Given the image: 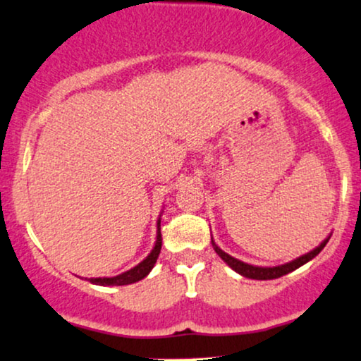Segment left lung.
Listing matches in <instances>:
<instances>
[{"label":"left lung","mask_w":361,"mask_h":361,"mask_svg":"<svg viewBox=\"0 0 361 361\" xmlns=\"http://www.w3.org/2000/svg\"><path fill=\"white\" fill-rule=\"evenodd\" d=\"M328 240H330V236L325 238L322 241L320 245L317 246V248L312 250V252L302 255V257H298L296 259H291L290 263H285V264H278V267H255V264H248L245 262H240V259H236L231 257V255H228L223 252V250L214 243L213 238H212V245H213V250L218 253V257H220L223 262H225L228 267L233 268L236 273H240L241 276H246V278H252V280H273V278H280L283 275H288L296 268L303 267L305 263H308L310 259H313L317 257L318 253L322 252L323 248H325V245L328 243Z\"/></svg>","instance_id":"left-lung-1"}]
</instances>
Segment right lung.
<instances>
[{"label":"right lung","instance_id":"1","mask_svg":"<svg viewBox=\"0 0 361 361\" xmlns=\"http://www.w3.org/2000/svg\"><path fill=\"white\" fill-rule=\"evenodd\" d=\"M159 216H161V214H159ZM159 226H161V218H158L157 221V241H154L153 250L149 252V255L143 259V262L136 264V267L131 268V270L121 273V275L109 276V278L108 276L90 278V283H93V285H99V286H121V285H131V283L143 280V278L153 270L154 263H157L158 259V255L161 252V231H159Z\"/></svg>","mask_w":361,"mask_h":361}]
</instances>
